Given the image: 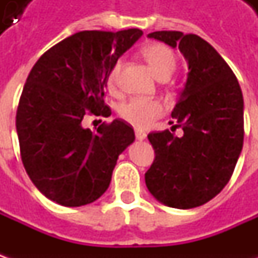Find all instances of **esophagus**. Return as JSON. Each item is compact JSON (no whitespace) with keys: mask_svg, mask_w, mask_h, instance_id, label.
I'll return each instance as SVG.
<instances>
[{"mask_svg":"<svg viewBox=\"0 0 258 258\" xmlns=\"http://www.w3.org/2000/svg\"><path fill=\"white\" fill-rule=\"evenodd\" d=\"M135 135H136V139H139V141H144V139H146V134H145L144 131H136L135 132Z\"/></svg>","mask_w":258,"mask_h":258,"instance_id":"34e87169","label":"esophagus"}]
</instances>
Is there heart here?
I'll return each instance as SVG.
<instances>
[{
	"label": "heart",
	"mask_w": 258,
	"mask_h": 258,
	"mask_svg": "<svg viewBox=\"0 0 258 258\" xmlns=\"http://www.w3.org/2000/svg\"><path fill=\"white\" fill-rule=\"evenodd\" d=\"M142 55L158 79L169 77L176 67V57L173 54V51L164 44L154 43V44L146 45L142 50ZM119 69H120V61H116L107 76L109 87H113L116 83ZM162 110H164L162 104L156 100H146V99L135 97V99L127 100L126 103L120 104L119 114L127 123H131L135 127L144 129L152 123V120H155L158 116H161Z\"/></svg>",
	"instance_id": "b5f03b06"
}]
</instances>
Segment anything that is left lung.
I'll use <instances>...</instances> for the list:
<instances>
[{"instance_id": "obj_1", "label": "left lung", "mask_w": 258, "mask_h": 258, "mask_svg": "<svg viewBox=\"0 0 258 258\" xmlns=\"http://www.w3.org/2000/svg\"><path fill=\"white\" fill-rule=\"evenodd\" d=\"M148 37L178 47L189 72L171 113L183 135L168 129L148 135L155 161L145 182L159 203L189 210L213 200L233 175L243 149V93L230 66L201 37L181 31Z\"/></svg>"}]
</instances>
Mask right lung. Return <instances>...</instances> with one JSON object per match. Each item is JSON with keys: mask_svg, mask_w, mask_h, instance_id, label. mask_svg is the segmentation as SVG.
<instances>
[{"mask_svg": "<svg viewBox=\"0 0 258 258\" xmlns=\"http://www.w3.org/2000/svg\"><path fill=\"white\" fill-rule=\"evenodd\" d=\"M142 34L138 28L80 31L31 69L15 126L25 171L48 200L82 207L109 188L119 155L134 144V127L114 119L94 134L82 120L86 113L110 116L103 100L109 72Z\"/></svg>", "mask_w": 258, "mask_h": 258, "instance_id": "right-lung-1", "label": "right lung"}]
</instances>
